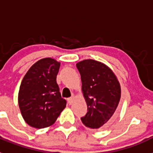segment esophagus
Segmentation results:
<instances>
[{
	"label": "esophagus",
	"instance_id": "1",
	"mask_svg": "<svg viewBox=\"0 0 153 153\" xmlns=\"http://www.w3.org/2000/svg\"><path fill=\"white\" fill-rule=\"evenodd\" d=\"M73 100H74V97H70V98L67 99V102H68L69 105H71L73 103Z\"/></svg>",
	"mask_w": 153,
	"mask_h": 153
}]
</instances>
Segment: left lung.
Listing matches in <instances>:
<instances>
[{
	"label": "left lung",
	"instance_id": "1",
	"mask_svg": "<svg viewBox=\"0 0 153 153\" xmlns=\"http://www.w3.org/2000/svg\"><path fill=\"white\" fill-rule=\"evenodd\" d=\"M76 68L87 105V113L81 117V121L90 129H105L117 117L121 97L118 79L106 65L97 60L80 61L76 63Z\"/></svg>",
	"mask_w": 153,
	"mask_h": 153
}]
</instances>
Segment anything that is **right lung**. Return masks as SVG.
Instances as JSON below:
<instances>
[{
  "label": "right lung",
  "instance_id": "1",
  "mask_svg": "<svg viewBox=\"0 0 153 153\" xmlns=\"http://www.w3.org/2000/svg\"><path fill=\"white\" fill-rule=\"evenodd\" d=\"M60 63L44 58L29 69L21 82L19 107L25 122L36 129L53 125L63 110L67 101L61 97L56 83Z\"/></svg>",
  "mask_w": 153,
  "mask_h": 153
}]
</instances>
